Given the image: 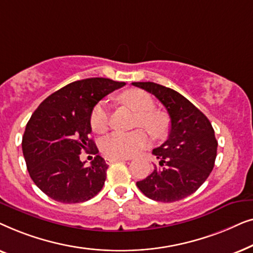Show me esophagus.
Masks as SVG:
<instances>
[{
  "mask_svg": "<svg viewBox=\"0 0 253 253\" xmlns=\"http://www.w3.org/2000/svg\"><path fill=\"white\" fill-rule=\"evenodd\" d=\"M124 160H126V159H124V158H106V162H107V164H108V165L113 164V162L124 161Z\"/></svg>",
  "mask_w": 253,
  "mask_h": 253,
  "instance_id": "1",
  "label": "esophagus"
}]
</instances>
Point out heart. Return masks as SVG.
<instances>
[{
    "label": "heart",
    "mask_w": 253,
    "mask_h": 253,
    "mask_svg": "<svg viewBox=\"0 0 253 253\" xmlns=\"http://www.w3.org/2000/svg\"><path fill=\"white\" fill-rule=\"evenodd\" d=\"M121 100L138 114L137 126H143L152 136L160 138L168 127L167 117L164 113L154 110V101L148 93L141 89L131 88L121 94ZM89 124L96 133H103L109 126V106L106 100L99 101L93 107ZM148 137L144 131L134 132H113L101 140V151L108 158H130L139 153L148 145Z\"/></svg>",
    "instance_id": "1"
}]
</instances>
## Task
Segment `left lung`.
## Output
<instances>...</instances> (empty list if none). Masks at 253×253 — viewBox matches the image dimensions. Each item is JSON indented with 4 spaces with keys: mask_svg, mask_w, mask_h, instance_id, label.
Segmentation results:
<instances>
[{
    "mask_svg": "<svg viewBox=\"0 0 253 253\" xmlns=\"http://www.w3.org/2000/svg\"><path fill=\"white\" fill-rule=\"evenodd\" d=\"M132 85L158 98L170 117L168 139L152 152L159 166L137 182V186L150 199L177 202L196 192L212 171L217 150L213 126L195 105L174 89L152 82Z\"/></svg>",
    "mask_w": 253,
    "mask_h": 253,
    "instance_id": "left-lung-1",
    "label": "left lung"
}]
</instances>
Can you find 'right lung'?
Returning a JSON list of instances; mask_svg holds the SVG:
<instances>
[{
    "mask_svg": "<svg viewBox=\"0 0 253 253\" xmlns=\"http://www.w3.org/2000/svg\"><path fill=\"white\" fill-rule=\"evenodd\" d=\"M126 85L108 78L70 83L40 103L26 124L22 147L27 170L41 191L64 204L89 200L101 191L108 165L96 155L91 166L81 161L82 151L98 153L89 116L96 103Z\"/></svg>",
    "mask_w": 253,
    "mask_h": 253,
    "instance_id": "right-lung-1",
    "label": "right lung"
}]
</instances>
